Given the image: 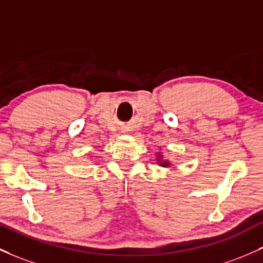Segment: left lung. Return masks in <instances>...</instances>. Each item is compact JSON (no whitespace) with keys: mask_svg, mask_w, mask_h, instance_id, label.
Instances as JSON below:
<instances>
[{"mask_svg":"<svg viewBox=\"0 0 263 263\" xmlns=\"http://www.w3.org/2000/svg\"><path fill=\"white\" fill-rule=\"evenodd\" d=\"M158 162H160V160H158ZM160 164H161V166H163V167H167V166H168V162H160Z\"/></svg>","mask_w":263,"mask_h":263,"instance_id":"obj_1","label":"left lung"}]
</instances>
